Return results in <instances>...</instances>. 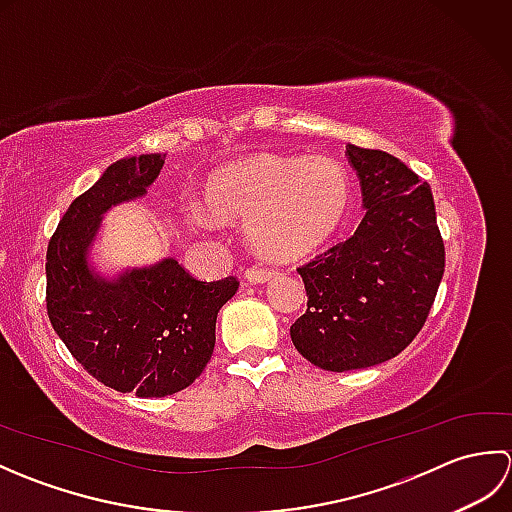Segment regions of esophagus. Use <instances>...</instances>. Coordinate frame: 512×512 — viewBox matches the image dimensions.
<instances>
[{
  "mask_svg": "<svg viewBox=\"0 0 512 512\" xmlns=\"http://www.w3.org/2000/svg\"><path fill=\"white\" fill-rule=\"evenodd\" d=\"M244 277H246V281H250V284H264V281L273 277V273H270V270H262V268H248Z\"/></svg>",
  "mask_w": 512,
  "mask_h": 512,
  "instance_id": "obj_1",
  "label": "esophagus"
}]
</instances>
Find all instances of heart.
Wrapping results in <instances>:
<instances>
[{
    "mask_svg": "<svg viewBox=\"0 0 512 512\" xmlns=\"http://www.w3.org/2000/svg\"><path fill=\"white\" fill-rule=\"evenodd\" d=\"M352 204V180L341 162L306 156H257L209 182L206 204H191L195 226L248 220V242L268 262L295 264L328 244Z\"/></svg>",
    "mask_w": 512,
    "mask_h": 512,
    "instance_id": "1",
    "label": "heart"
}]
</instances>
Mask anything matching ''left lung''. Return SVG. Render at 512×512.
Here are the masks:
<instances>
[{"instance_id": "8db88e82", "label": "left lung", "mask_w": 512, "mask_h": 512, "mask_svg": "<svg viewBox=\"0 0 512 512\" xmlns=\"http://www.w3.org/2000/svg\"><path fill=\"white\" fill-rule=\"evenodd\" d=\"M365 217L356 233L299 268L308 310L290 328L297 352L328 372L398 356L416 339L444 275L427 182L387 151L347 145Z\"/></svg>"}]
</instances>
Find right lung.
I'll list each match as a JSON object with an SVG mask.
<instances>
[{"label":"right lung","mask_w":512,"mask_h":512,"mask_svg":"<svg viewBox=\"0 0 512 512\" xmlns=\"http://www.w3.org/2000/svg\"><path fill=\"white\" fill-rule=\"evenodd\" d=\"M160 154L116 160L65 211L46 255L54 332L103 385L138 398L189 387L211 361L217 312L239 281H198L176 259L105 275L92 262L103 215L147 195Z\"/></svg>","instance_id":"obj_1"}]
</instances>
